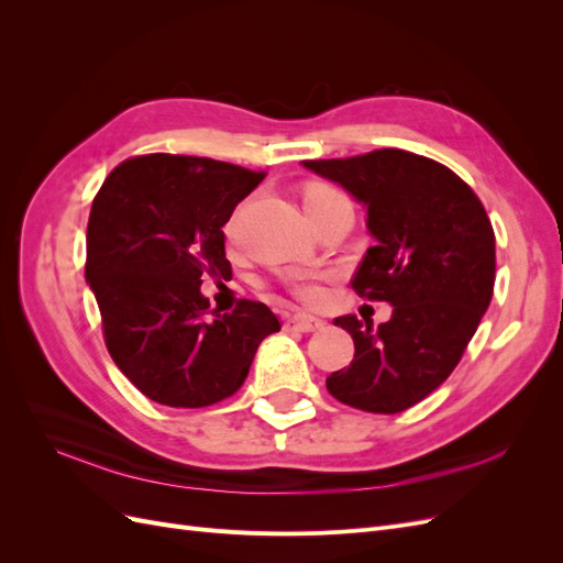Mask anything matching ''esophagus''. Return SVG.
<instances>
[{
  "label": "esophagus",
  "instance_id": "34e87169",
  "mask_svg": "<svg viewBox=\"0 0 563 563\" xmlns=\"http://www.w3.org/2000/svg\"><path fill=\"white\" fill-rule=\"evenodd\" d=\"M323 327V321L312 317V314H305V312H298V314H288L284 319V329L286 331H298V333H312L317 329Z\"/></svg>",
  "mask_w": 563,
  "mask_h": 563
}]
</instances>
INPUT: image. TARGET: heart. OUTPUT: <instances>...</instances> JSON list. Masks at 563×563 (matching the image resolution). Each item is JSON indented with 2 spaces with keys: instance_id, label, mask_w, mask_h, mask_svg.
I'll list each match as a JSON object with an SVG mask.
<instances>
[{
  "instance_id": "obj_1",
  "label": "heart",
  "mask_w": 563,
  "mask_h": 563,
  "mask_svg": "<svg viewBox=\"0 0 563 563\" xmlns=\"http://www.w3.org/2000/svg\"><path fill=\"white\" fill-rule=\"evenodd\" d=\"M302 201H305V211L310 213V211L329 209V207H333V203H340V201H347V197L329 183H312L305 187ZM228 234H234V223L228 225ZM319 279H321L319 275H298L291 284L294 294L308 302H319L323 298V286Z\"/></svg>"
}]
</instances>
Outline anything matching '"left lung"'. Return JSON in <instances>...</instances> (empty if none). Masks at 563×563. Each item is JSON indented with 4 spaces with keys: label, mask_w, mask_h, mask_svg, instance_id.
<instances>
[{
    "label": "left lung",
    "mask_w": 563,
    "mask_h": 563,
    "mask_svg": "<svg viewBox=\"0 0 563 563\" xmlns=\"http://www.w3.org/2000/svg\"><path fill=\"white\" fill-rule=\"evenodd\" d=\"M302 164L366 207L376 246L366 251L352 288L395 308L378 329L354 314L333 321L352 335L354 360L331 373L327 389L368 413H401L451 376L488 310L493 225L463 178L413 152L385 147Z\"/></svg>",
    "instance_id": "obj_1"
}]
</instances>
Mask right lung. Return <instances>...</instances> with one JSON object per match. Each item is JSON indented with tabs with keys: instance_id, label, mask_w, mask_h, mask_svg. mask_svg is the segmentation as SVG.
Here are the masks:
<instances>
[{
	"instance_id": "right-lung-1",
	"label": "right lung",
	"mask_w": 563,
	"mask_h": 563,
	"mask_svg": "<svg viewBox=\"0 0 563 563\" xmlns=\"http://www.w3.org/2000/svg\"><path fill=\"white\" fill-rule=\"evenodd\" d=\"M263 178L228 162L155 152L122 162L100 185L84 272L108 352L147 399L201 408L232 397L255 350L282 329L265 302L242 298L216 314L199 291L203 275H232L223 225Z\"/></svg>"
}]
</instances>
